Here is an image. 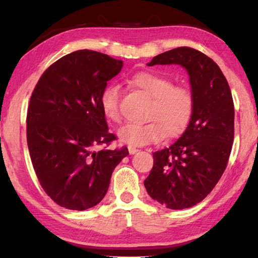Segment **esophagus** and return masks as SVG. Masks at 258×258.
I'll list each match as a JSON object with an SVG mask.
<instances>
[{"mask_svg":"<svg viewBox=\"0 0 258 258\" xmlns=\"http://www.w3.org/2000/svg\"><path fill=\"white\" fill-rule=\"evenodd\" d=\"M138 151H139V149H137V148H134V147H128V152H130V155H134V154H137Z\"/></svg>","mask_w":258,"mask_h":258,"instance_id":"obj_1","label":"esophagus"}]
</instances>
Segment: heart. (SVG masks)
<instances>
[{"mask_svg":"<svg viewBox=\"0 0 258 258\" xmlns=\"http://www.w3.org/2000/svg\"><path fill=\"white\" fill-rule=\"evenodd\" d=\"M130 83L139 92L151 99L146 124H127L118 131L121 142L128 146L141 147L175 139L185 132L194 116L195 94L189 85L174 84L171 78L156 72L135 73ZM100 106L109 120L119 123L120 89L109 84L100 94Z\"/></svg>","mask_w":258,"mask_h":258,"instance_id":"obj_1","label":"heart"}]
</instances>
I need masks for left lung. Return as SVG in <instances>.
I'll return each instance as SVG.
<instances>
[{
  "mask_svg": "<svg viewBox=\"0 0 258 258\" xmlns=\"http://www.w3.org/2000/svg\"><path fill=\"white\" fill-rule=\"evenodd\" d=\"M172 63L189 73L194 116L174 145L152 154L145 186L159 204L184 209L206 198L225 171L234 138V104L223 73L203 52L176 47L156 55L148 66Z\"/></svg>",
  "mask_w": 258,
  "mask_h": 258,
  "instance_id": "1",
  "label": "left lung"
}]
</instances>
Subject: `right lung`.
Segmentation results:
<instances>
[{"label":"right lung","instance_id":"right-lung-1","mask_svg":"<svg viewBox=\"0 0 258 258\" xmlns=\"http://www.w3.org/2000/svg\"><path fill=\"white\" fill-rule=\"evenodd\" d=\"M123 61L92 50L62 56L45 69L27 109V145L43 190L59 206L84 211L107 194L126 147L107 149L108 131L100 94ZM104 148L95 151L98 146Z\"/></svg>","mask_w":258,"mask_h":258}]
</instances>
